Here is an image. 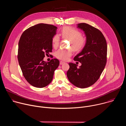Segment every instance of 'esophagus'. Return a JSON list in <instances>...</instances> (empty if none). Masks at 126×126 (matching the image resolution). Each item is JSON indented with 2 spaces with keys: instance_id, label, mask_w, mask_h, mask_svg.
<instances>
[{
  "instance_id": "obj_1",
  "label": "esophagus",
  "mask_w": 126,
  "mask_h": 126,
  "mask_svg": "<svg viewBox=\"0 0 126 126\" xmlns=\"http://www.w3.org/2000/svg\"><path fill=\"white\" fill-rule=\"evenodd\" d=\"M64 63H65V62H63V61H61L60 62V65H62V64H63Z\"/></svg>"
}]
</instances>
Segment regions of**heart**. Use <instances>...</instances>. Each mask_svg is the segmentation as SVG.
I'll return each mask as SVG.
<instances>
[{
    "instance_id": "heart-1",
    "label": "heart",
    "mask_w": 126,
    "mask_h": 126,
    "mask_svg": "<svg viewBox=\"0 0 126 126\" xmlns=\"http://www.w3.org/2000/svg\"><path fill=\"white\" fill-rule=\"evenodd\" d=\"M60 33L63 38L70 40L69 47L72 48L74 51H79L84 46L85 39L81 36V33L78 30L72 27H65L62 29ZM52 42L54 47H57L60 42L59 35L56 34L54 36ZM72 49H59L55 52V56L59 59L67 60L72 54Z\"/></svg>"
}]
</instances>
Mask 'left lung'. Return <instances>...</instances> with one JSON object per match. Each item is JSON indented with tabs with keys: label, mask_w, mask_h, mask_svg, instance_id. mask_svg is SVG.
Returning a JSON list of instances; mask_svg holds the SVG:
<instances>
[{
	"label": "left lung",
	"mask_w": 126,
	"mask_h": 126,
	"mask_svg": "<svg viewBox=\"0 0 126 126\" xmlns=\"http://www.w3.org/2000/svg\"><path fill=\"white\" fill-rule=\"evenodd\" d=\"M77 28L86 35V42L82 51L74 58L82 65L69 63L67 76L69 81L80 88L93 85L100 78L107 62V45L102 33L87 23H79Z\"/></svg>",
	"instance_id": "obj_1"
}]
</instances>
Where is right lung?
Wrapping results in <instances>:
<instances>
[{"instance_id":"right-lung-1","label":"right lung","mask_w":126,"mask_h":126,"mask_svg":"<svg viewBox=\"0 0 126 126\" xmlns=\"http://www.w3.org/2000/svg\"><path fill=\"white\" fill-rule=\"evenodd\" d=\"M57 29L53 25L39 23L25 30L20 37L18 60L24 78L35 87L49 85L59 65L56 58L48 62L43 61L45 55L52 52V40Z\"/></svg>"}]
</instances>
